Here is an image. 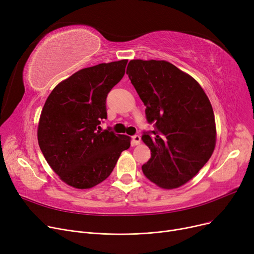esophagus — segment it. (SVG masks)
I'll return each instance as SVG.
<instances>
[{
  "instance_id": "esophagus-1",
  "label": "esophagus",
  "mask_w": 254,
  "mask_h": 254,
  "mask_svg": "<svg viewBox=\"0 0 254 254\" xmlns=\"http://www.w3.org/2000/svg\"><path fill=\"white\" fill-rule=\"evenodd\" d=\"M140 142H141V137L139 135H135L132 137V143H134V145H139Z\"/></svg>"
}]
</instances>
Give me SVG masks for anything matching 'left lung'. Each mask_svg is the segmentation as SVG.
<instances>
[{"instance_id": "left-lung-1", "label": "left lung", "mask_w": 254, "mask_h": 254, "mask_svg": "<svg viewBox=\"0 0 254 254\" xmlns=\"http://www.w3.org/2000/svg\"><path fill=\"white\" fill-rule=\"evenodd\" d=\"M127 74L146 107L155 130L142 136L151 151L142 166L146 178L164 190L192 179L209 161L216 144L212 105L190 74L167 61H129Z\"/></svg>"}]
</instances>
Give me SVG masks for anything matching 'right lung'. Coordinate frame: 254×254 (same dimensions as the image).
<instances>
[{
	"instance_id": "obj_1",
	"label": "right lung",
	"mask_w": 254,
	"mask_h": 254,
	"mask_svg": "<svg viewBox=\"0 0 254 254\" xmlns=\"http://www.w3.org/2000/svg\"><path fill=\"white\" fill-rule=\"evenodd\" d=\"M127 60L77 71L48 96L40 115L38 143L60 179L87 190L108 178L130 138L98 129L107 118L106 98L123 79Z\"/></svg>"
}]
</instances>
